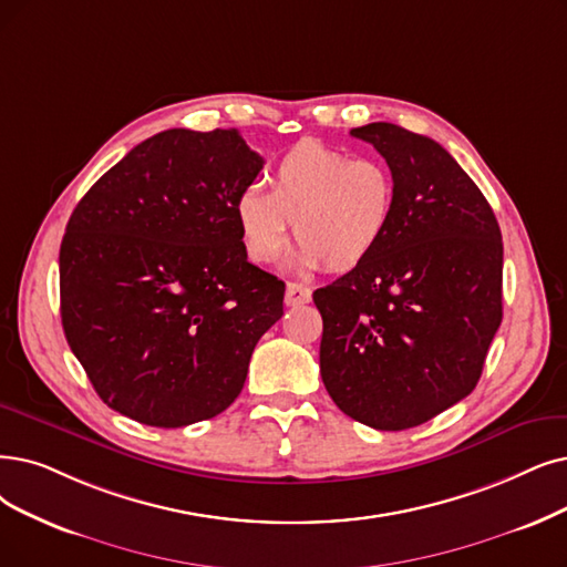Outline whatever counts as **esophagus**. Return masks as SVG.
<instances>
[{
  "label": "esophagus",
  "mask_w": 567,
  "mask_h": 567,
  "mask_svg": "<svg viewBox=\"0 0 567 567\" xmlns=\"http://www.w3.org/2000/svg\"><path fill=\"white\" fill-rule=\"evenodd\" d=\"M311 300V288L302 284H288L286 286V305L288 307H300Z\"/></svg>",
  "instance_id": "obj_1"
}]
</instances>
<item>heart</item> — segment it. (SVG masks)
<instances>
[{
    "label": "heart",
    "mask_w": 567,
    "mask_h": 567,
    "mask_svg": "<svg viewBox=\"0 0 567 567\" xmlns=\"http://www.w3.org/2000/svg\"><path fill=\"white\" fill-rule=\"evenodd\" d=\"M398 205L391 169L321 142L288 148L267 174V193L248 188L235 216L246 256L258 265L281 258L290 223L300 241L296 262L349 271L365 265L386 239Z\"/></svg>",
    "instance_id": "heart-1"
}]
</instances>
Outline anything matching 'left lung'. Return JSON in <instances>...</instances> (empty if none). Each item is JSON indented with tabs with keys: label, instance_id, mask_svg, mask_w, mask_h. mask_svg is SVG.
I'll use <instances>...</instances> for the list:
<instances>
[{
	"label": "left lung",
	"instance_id": "1",
	"mask_svg": "<svg viewBox=\"0 0 567 567\" xmlns=\"http://www.w3.org/2000/svg\"><path fill=\"white\" fill-rule=\"evenodd\" d=\"M351 134L383 155L398 205L377 254L313 292L321 377L347 416L406 430L477 386L503 321L501 225L437 142L393 123Z\"/></svg>",
	"mask_w": 567,
	"mask_h": 567
}]
</instances>
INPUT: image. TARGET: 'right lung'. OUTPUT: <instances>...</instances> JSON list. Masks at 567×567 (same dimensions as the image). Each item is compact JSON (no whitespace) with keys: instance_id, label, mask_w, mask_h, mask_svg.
I'll return each mask as SVG.
<instances>
[{"instance_id":"right-lung-1","label":"right lung","mask_w":567,"mask_h":567,"mask_svg":"<svg viewBox=\"0 0 567 567\" xmlns=\"http://www.w3.org/2000/svg\"><path fill=\"white\" fill-rule=\"evenodd\" d=\"M262 157L237 130H165L76 205L60 246L66 344L144 425L207 421L241 393L284 281L246 260L235 207Z\"/></svg>"}]
</instances>
